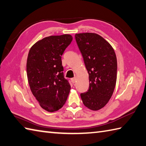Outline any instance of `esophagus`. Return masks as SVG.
Here are the masks:
<instances>
[{
	"label": "esophagus",
	"instance_id": "34e87169",
	"mask_svg": "<svg viewBox=\"0 0 146 146\" xmlns=\"http://www.w3.org/2000/svg\"><path fill=\"white\" fill-rule=\"evenodd\" d=\"M76 81V77H74V78L71 79V81H72V83H75Z\"/></svg>",
	"mask_w": 146,
	"mask_h": 146
}]
</instances>
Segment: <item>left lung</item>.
Listing matches in <instances>:
<instances>
[{"instance_id": "1", "label": "left lung", "mask_w": 146, "mask_h": 146, "mask_svg": "<svg viewBox=\"0 0 146 146\" xmlns=\"http://www.w3.org/2000/svg\"><path fill=\"white\" fill-rule=\"evenodd\" d=\"M89 74L90 87L81 94L84 105L96 111L110 99L117 82V60L113 48L99 35L92 33L75 35Z\"/></svg>"}]
</instances>
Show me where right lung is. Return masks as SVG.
Instances as JSON below:
<instances>
[{"label":"right lung","mask_w":146,"mask_h":146,"mask_svg":"<svg viewBox=\"0 0 146 146\" xmlns=\"http://www.w3.org/2000/svg\"><path fill=\"white\" fill-rule=\"evenodd\" d=\"M72 36H50L37 41L28 53L26 71L29 87L41 108L53 112L64 106L70 85L65 79L62 55Z\"/></svg>","instance_id":"add662e5"}]
</instances>
